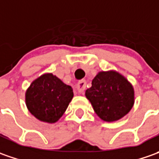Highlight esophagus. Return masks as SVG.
Instances as JSON below:
<instances>
[{
    "label": "esophagus",
    "mask_w": 159,
    "mask_h": 159,
    "mask_svg": "<svg viewBox=\"0 0 159 159\" xmlns=\"http://www.w3.org/2000/svg\"><path fill=\"white\" fill-rule=\"evenodd\" d=\"M85 86H86V82H85L84 80L80 81L79 83H78V84H77V92L78 93H83L85 89Z\"/></svg>",
    "instance_id": "34e87169"
}]
</instances>
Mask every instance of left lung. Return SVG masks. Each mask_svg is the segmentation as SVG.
<instances>
[{
	"instance_id": "obj_1",
	"label": "left lung",
	"mask_w": 159,
	"mask_h": 159,
	"mask_svg": "<svg viewBox=\"0 0 159 159\" xmlns=\"http://www.w3.org/2000/svg\"><path fill=\"white\" fill-rule=\"evenodd\" d=\"M85 96L98 116L105 121H115L125 116L134 105V89L124 76L115 71L99 72L86 90Z\"/></svg>"
}]
</instances>
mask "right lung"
Masks as SVG:
<instances>
[{
  "mask_svg": "<svg viewBox=\"0 0 159 159\" xmlns=\"http://www.w3.org/2000/svg\"><path fill=\"white\" fill-rule=\"evenodd\" d=\"M74 96L71 86L52 74H45L33 81L26 91V106L41 121L54 123L63 115Z\"/></svg>",
  "mask_w": 159,
  "mask_h": 159,
  "instance_id": "add662e5",
  "label": "right lung"
}]
</instances>
